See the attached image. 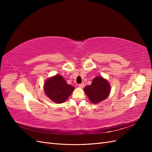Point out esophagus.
I'll return each instance as SVG.
<instances>
[{"label": "esophagus", "instance_id": "esophagus-1", "mask_svg": "<svg viewBox=\"0 0 152 152\" xmlns=\"http://www.w3.org/2000/svg\"><path fill=\"white\" fill-rule=\"evenodd\" d=\"M79 87H80V88H83V87L85 86V84L84 83H82V84H79Z\"/></svg>", "mask_w": 152, "mask_h": 152}]
</instances>
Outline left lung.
Instances as JSON below:
<instances>
[{
	"mask_svg": "<svg viewBox=\"0 0 152 152\" xmlns=\"http://www.w3.org/2000/svg\"><path fill=\"white\" fill-rule=\"evenodd\" d=\"M86 95L93 103H98L107 98L110 91V86L107 80L102 77H96L92 84L84 88Z\"/></svg>",
	"mask_w": 152,
	"mask_h": 152,
	"instance_id": "8db88e82",
	"label": "left lung"
}]
</instances>
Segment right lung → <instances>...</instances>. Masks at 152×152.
Here are the masks:
<instances>
[{"instance_id":"obj_1","label":"right lung","mask_w":152,"mask_h":152,"mask_svg":"<svg viewBox=\"0 0 152 152\" xmlns=\"http://www.w3.org/2000/svg\"><path fill=\"white\" fill-rule=\"evenodd\" d=\"M74 90V87L69 85L62 76L56 75L48 79L44 84L45 94L54 102H65Z\"/></svg>"}]
</instances>
